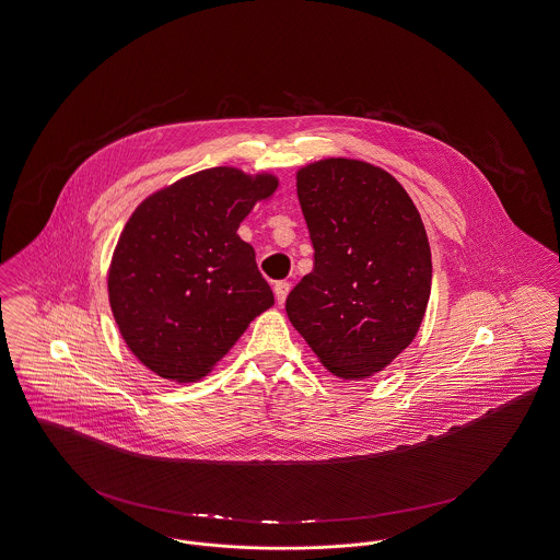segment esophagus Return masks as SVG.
Returning a JSON list of instances; mask_svg holds the SVG:
<instances>
[{"label": "esophagus", "instance_id": "1", "mask_svg": "<svg viewBox=\"0 0 560 560\" xmlns=\"http://www.w3.org/2000/svg\"><path fill=\"white\" fill-rule=\"evenodd\" d=\"M289 291H291V284L289 282H276L273 284V293H276V301L282 305L284 301H287V295H289Z\"/></svg>", "mask_w": 560, "mask_h": 560}]
</instances>
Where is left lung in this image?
Listing matches in <instances>:
<instances>
[{
  "instance_id": "8db88e82",
  "label": "left lung",
  "mask_w": 560,
  "mask_h": 560,
  "mask_svg": "<svg viewBox=\"0 0 560 560\" xmlns=\"http://www.w3.org/2000/svg\"><path fill=\"white\" fill-rule=\"evenodd\" d=\"M314 269L287 316L323 368L341 380L384 372L418 334L431 295L422 219L388 172L329 156L298 170Z\"/></svg>"
}]
</instances>
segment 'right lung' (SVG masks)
Listing matches in <instances>:
<instances>
[{
  "mask_svg": "<svg viewBox=\"0 0 560 560\" xmlns=\"http://www.w3.org/2000/svg\"><path fill=\"white\" fill-rule=\"evenodd\" d=\"M278 185L269 172L223 165L159 188L133 210L108 267V299L120 337L150 372L201 380L273 305L237 229Z\"/></svg>",
  "mask_w": 560,
  "mask_h": 560,
  "instance_id": "1",
  "label": "right lung"
}]
</instances>
